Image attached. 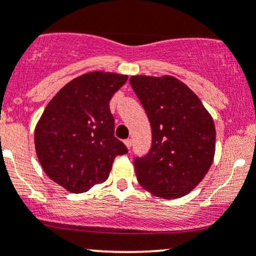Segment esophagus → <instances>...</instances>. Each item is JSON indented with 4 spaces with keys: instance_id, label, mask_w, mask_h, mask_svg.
I'll list each match as a JSON object with an SVG mask.
<instances>
[{
    "instance_id": "esophagus-1",
    "label": "esophagus",
    "mask_w": 256,
    "mask_h": 256,
    "mask_svg": "<svg viewBox=\"0 0 256 256\" xmlns=\"http://www.w3.org/2000/svg\"><path fill=\"white\" fill-rule=\"evenodd\" d=\"M124 142H125L128 148H131V146H132V140H131V138H128V140H125Z\"/></svg>"
}]
</instances>
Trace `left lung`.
<instances>
[{
    "mask_svg": "<svg viewBox=\"0 0 256 256\" xmlns=\"http://www.w3.org/2000/svg\"><path fill=\"white\" fill-rule=\"evenodd\" d=\"M130 84L147 114L152 144L134 160L138 180L157 197L180 198L204 178L216 152V128L200 98L174 76H135Z\"/></svg>",
    "mask_w": 256,
    "mask_h": 256,
    "instance_id": "left-lung-1",
    "label": "left lung"
}]
</instances>
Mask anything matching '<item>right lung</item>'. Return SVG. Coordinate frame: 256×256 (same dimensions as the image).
Instances as JSON below:
<instances>
[{
    "instance_id": "add662e5",
    "label": "right lung",
    "mask_w": 256,
    "mask_h": 256,
    "mask_svg": "<svg viewBox=\"0 0 256 256\" xmlns=\"http://www.w3.org/2000/svg\"><path fill=\"white\" fill-rule=\"evenodd\" d=\"M128 76L92 72L62 88L36 126L34 144L47 176L73 193L108 180L114 158L128 147L114 136L109 102Z\"/></svg>"
}]
</instances>
